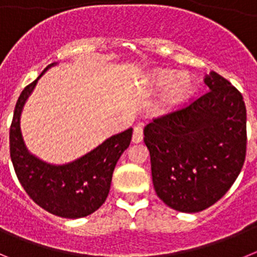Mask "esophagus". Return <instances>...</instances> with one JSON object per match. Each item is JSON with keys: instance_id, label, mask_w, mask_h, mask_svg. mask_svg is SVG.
Listing matches in <instances>:
<instances>
[{"instance_id": "esophagus-1", "label": "esophagus", "mask_w": 257, "mask_h": 257, "mask_svg": "<svg viewBox=\"0 0 257 257\" xmlns=\"http://www.w3.org/2000/svg\"><path fill=\"white\" fill-rule=\"evenodd\" d=\"M143 138H144V134H143V127L142 126H136L134 128V134H133V143H142Z\"/></svg>"}]
</instances>
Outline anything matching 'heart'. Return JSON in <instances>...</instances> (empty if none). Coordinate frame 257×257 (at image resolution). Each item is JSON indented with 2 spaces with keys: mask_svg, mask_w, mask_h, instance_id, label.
<instances>
[{
  "mask_svg": "<svg viewBox=\"0 0 257 257\" xmlns=\"http://www.w3.org/2000/svg\"><path fill=\"white\" fill-rule=\"evenodd\" d=\"M149 87L154 91H165L157 105V113L167 114L192 96L196 83L187 73L178 74L172 69H158L149 77Z\"/></svg>",
  "mask_w": 257,
  "mask_h": 257,
  "instance_id": "heart-1",
  "label": "heart"
}]
</instances>
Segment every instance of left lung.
Wrapping results in <instances>:
<instances>
[{"label": "left lung", "instance_id": "obj_1", "mask_svg": "<svg viewBox=\"0 0 257 257\" xmlns=\"http://www.w3.org/2000/svg\"><path fill=\"white\" fill-rule=\"evenodd\" d=\"M210 91L144 128L157 196L180 212H199L233 185L246 158V105L228 79L211 72Z\"/></svg>", "mask_w": 257, "mask_h": 257}]
</instances>
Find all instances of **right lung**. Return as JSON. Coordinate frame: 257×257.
<instances>
[{
    "label": "right lung",
    "instance_id": "1",
    "mask_svg": "<svg viewBox=\"0 0 257 257\" xmlns=\"http://www.w3.org/2000/svg\"><path fill=\"white\" fill-rule=\"evenodd\" d=\"M20 94L10 127V157L22 187L40 207L65 219H79L97 210L108 197L119 157L128 148L133 128L113 135L100 145L64 165H51L33 156L23 139L20 115L38 79Z\"/></svg>",
    "mask_w": 257,
    "mask_h": 257
}]
</instances>
